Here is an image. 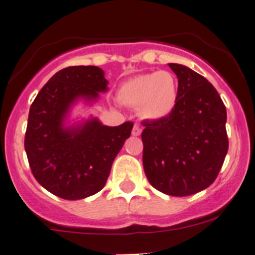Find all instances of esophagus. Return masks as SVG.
<instances>
[{
	"label": "esophagus",
	"instance_id": "esophagus-1",
	"mask_svg": "<svg viewBox=\"0 0 255 255\" xmlns=\"http://www.w3.org/2000/svg\"><path fill=\"white\" fill-rule=\"evenodd\" d=\"M140 132H142V130H140L139 126H137V125L133 126V129H132V134H133V135H135V137H138V135L140 134Z\"/></svg>",
	"mask_w": 255,
	"mask_h": 255
}]
</instances>
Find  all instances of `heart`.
Instances as JSON below:
<instances>
[{"instance_id":"b5f03b06","label":"heart","mask_w":255,"mask_h":255,"mask_svg":"<svg viewBox=\"0 0 255 255\" xmlns=\"http://www.w3.org/2000/svg\"><path fill=\"white\" fill-rule=\"evenodd\" d=\"M177 96V80L168 71L135 76L118 90V100L128 107L138 108L140 117L147 121L168 117L174 110Z\"/></svg>"}]
</instances>
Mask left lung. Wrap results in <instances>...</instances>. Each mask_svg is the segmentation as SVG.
I'll use <instances>...</instances> for the list:
<instances>
[{
	"mask_svg": "<svg viewBox=\"0 0 255 255\" xmlns=\"http://www.w3.org/2000/svg\"><path fill=\"white\" fill-rule=\"evenodd\" d=\"M174 110L159 121H144L143 168L150 184L162 193L185 197L216 180L228 152L227 111L207 78L178 63Z\"/></svg>",
	"mask_w": 255,
	"mask_h": 255,
	"instance_id": "left-lung-1",
	"label": "left lung"
}]
</instances>
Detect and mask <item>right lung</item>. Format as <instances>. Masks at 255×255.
Listing matches in <instances>:
<instances>
[{"label":"right lung","instance_id":"add662e5","mask_svg":"<svg viewBox=\"0 0 255 255\" xmlns=\"http://www.w3.org/2000/svg\"><path fill=\"white\" fill-rule=\"evenodd\" d=\"M107 85L100 67L63 68L49 78L29 108L24 135L29 167L37 182L59 198L77 201L100 192L132 132V122L108 127L97 118L65 125L78 100L93 102Z\"/></svg>","mask_w":255,"mask_h":255}]
</instances>
